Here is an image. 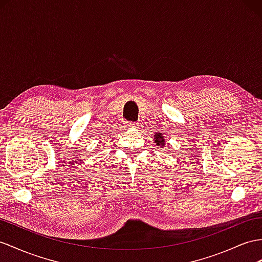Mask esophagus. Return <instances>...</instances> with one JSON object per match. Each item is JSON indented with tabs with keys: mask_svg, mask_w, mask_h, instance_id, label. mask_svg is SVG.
<instances>
[{
	"mask_svg": "<svg viewBox=\"0 0 262 262\" xmlns=\"http://www.w3.org/2000/svg\"><path fill=\"white\" fill-rule=\"evenodd\" d=\"M126 126L132 127V128H136V127L139 126V123L138 122H127Z\"/></svg>",
	"mask_w": 262,
	"mask_h": 262,
	"instance_id": "1",
	"label": "esophagus"
}]
</instances>
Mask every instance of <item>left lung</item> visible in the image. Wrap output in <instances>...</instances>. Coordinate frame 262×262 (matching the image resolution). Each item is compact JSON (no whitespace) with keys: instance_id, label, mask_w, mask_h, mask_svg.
Returning a JSON list of instances; mask_svg holds the SVG:
<instances>
[{"instance_id":"obj_1","label":"left lung","mask_w":262,"mask_h":262,"mask_svg":"<svg viewBox=\"0 0 262 262\" xmlns=\"http://www.w3.org/2000/svg\"><path fill=\"white\" fill-rule=\"evenodd\" d=\"M154 137H155V142L157 143V145H158V146L163 147V146H165V145H166V140L164 139L165 137H164L160 133L155 134V136H154Z\"/></svg>"}]
</instances>
